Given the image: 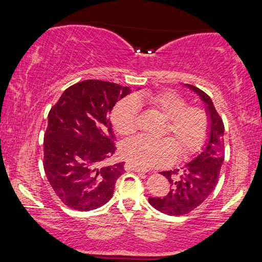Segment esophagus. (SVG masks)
Masks as SVG:
<instances>
[{"mask_svg":"<svg viewBox=\"0 0 262 262\" xmlns=\"http://www.w3.org/2000/svg\"><path fill=\"white\" fill-rule=\"evenodd\" d=\"M125 170H126V171H135V172H137V173H147V171H144L143 168L134 166V165H133V164H130V163H126V164H125Z\"/></svg>","mask_w":262,"mask_h":262,"instance_id":"34e87169","label":"esophagus"}]
</instances>
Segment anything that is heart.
Returning a JSON list of instances; mask_svg holds the SVG:
<instances>
[{
	"mask_svg": "<svg viewBox=\"0 0 262 262\" xmlns=\"http://www.w3.org/2000/svg\"><path fill=\"white\" fill-rule=\"evenodd\" d=\"M142 106L161 115L166 121L163 135L171 139L151 141L142 136L123 141L120 155L128 163L141 168L165 166L177 157H188L205 141L208 119L205 111L186 107V101L174 92L141 94L120 101L112 113L114 129L120 135L134 134L139 125V111Z\"/></svg>",
	"mask_w": 262,
	"mask_h": 262,
	"instance_id": "b5f03b06",
	"label": "heart"
}]
</instances>
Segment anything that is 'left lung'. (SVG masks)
I'll use <instances>...</instances> for the list:
<instances>
[{
  "label": "left lung",
  "mask_w": 262,
  "mask_h": 262,
  "mask_svg": "<svg viewBox=\"0 0 262 262\" xmlns=\"http://www.w3.org/2000/svg\"><path fill=\"white\" fill-rule=\"evenodd\" d=\"M184 86L196 94L205 105L208 129L201 152L180 168L161 172L171 185L165 196L149 198L155 209L173 216L188 214L209 196L216 187L224 162V125L212 100L199 88L189 84Z\"/></svg>",
  "instance_id": "1"
}]
</instances>
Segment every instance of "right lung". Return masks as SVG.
Here are the masks:
<instances>
[{
	"label": "right lung",
	"instance_id": "1",
	"mask_svg": "<svg viewBox=\"0 0 262 262\" xmlns=\"http://www.w3.org/2000/svg\"><path fill=\"white\" fill-rule=\"evenodd\" d=\"M132 92L119 84L88 79L64 90L48 113L43 168L53 190L69 208L89 211L112 198L125 163H104L115 152L110 113Z\"/></svg>",
	"mask_w": 262,
	"mask_h": 262
}]
</instances>
